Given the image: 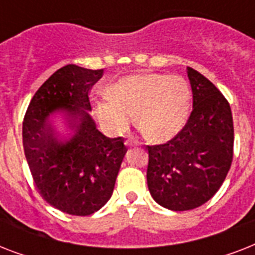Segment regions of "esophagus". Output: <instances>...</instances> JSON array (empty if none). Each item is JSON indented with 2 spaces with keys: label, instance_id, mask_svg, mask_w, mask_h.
<instances>
[{
  "label": "esophagus",
  "instance_id": "34e87169",
  "mask_svg": "<svg viewBox=\"0 0 255 255\" xmlns=\"http://www.w3.org/2000/svg\"><path fill=\"white\" fill-rule=\"evenodd\" d=\"M133 144L131 143V141H126V147H132Z\"/></svg>",
  "mask_w": 255,
  "mask_h": 255
}]
</instances>
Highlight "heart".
<instances>
[{
  "label": "heart",
  "instance_id": "b5f03b06",
  "mask_svg": "<svg viewBox=\"0 0 255 255\" xmlns=\"http://www.w3.org/2000/svg\"><path fill=\"white\" fill-rule=\"evenodd\" d=\"M190 98L188 82L178 75H129L119 79L98 102L96 114L111 135L127 131L135 115L136 123L149 139L164 141L184 127Z\"/></svg>",
  "mask_w": 255,
  "mask_h": 255
}]
</instances>
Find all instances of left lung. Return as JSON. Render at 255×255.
<instances>
[{
    "mask_svg": "<svg viewBox=\"0 0 255 255\" xmlns=\"http://www.w3.org/2000/svg\"><path fill=\"white\" fill-rule=\"evenodd\" d=\"M193 110L188 123L167 144L148 145L147 182L159 205L174 212L209 201L225 181L233 160L232 110L217 87L186 67Z\"/></svg>",
    "mask_w": 255,
    "mask_h": 255,
    "instance_id": "1",
    "label": "left lung"
}]
</instances>
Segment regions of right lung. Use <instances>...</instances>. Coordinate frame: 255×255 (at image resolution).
Here are the masks:
<instances>
[{"instance_id": "1", "label": "right lung", "mask_w": 255, "mask_h": 255, "mask_svg": "<svg viewBox=\"0 0 255 255\" xmlns=\"http://www.w3.org/2000/svg\"><path fill=\"white\" fill-rule=\"evenodd\" d=\"M103 70L67 65L38 88L22 126L23 149L39 193L73 216H90L111 198L127 148L90 115L88 91Z\"/></svg>"}]
</instances>
